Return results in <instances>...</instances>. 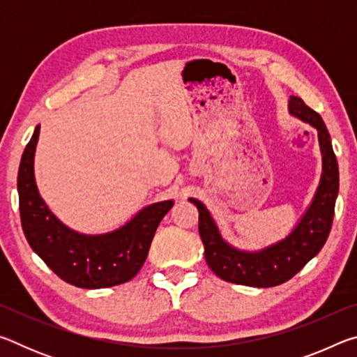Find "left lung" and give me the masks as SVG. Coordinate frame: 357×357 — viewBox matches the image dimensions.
I'll return each instance as SVG.
<instances>
[{"label": "left lung", "mask_w": 357, "mask_h": 357, "mask_svg": "<svg viewBox=\"0 0 357 357\" xmlns=\"http://www.w3.org/2000/svg\"><path fill=\"white\" fill-rule=\"evenodd\" d=\"M289 113L318 130L323 174L313 203L288 238L261 252L249 253L233 249L222 239L203 203L190 198L198 209V231L204 245V258L214 274L225 282L257 288L285 283L323 249L329 236L338 193V165L331 135L321 116L307 107L301 98H289Z\"/></svg>", "instance_id": "1"}]
</instances>
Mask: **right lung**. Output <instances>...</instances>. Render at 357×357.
Here are the masks:
<instances>
[{
	"label": "right lung",
	"mask_w": 357,
	"mask_h": 357,
	"mask_svg": "<svg viewBox=\"0 0 357 357\" xmlns=\"http://www.w3.org/2000/svg\"><path fill=\"white\" fill-rule=\"evenodd\" d=\"M36 126L23 151L17 189L20 220L28 244L59 279L78 288H107L129 282L142 269L154 233L173 202L154 203L116 231L84 236L64 227L39 197L34 181Z\"/></svg>",
	"instance_id": "1"
}]
</instances>
